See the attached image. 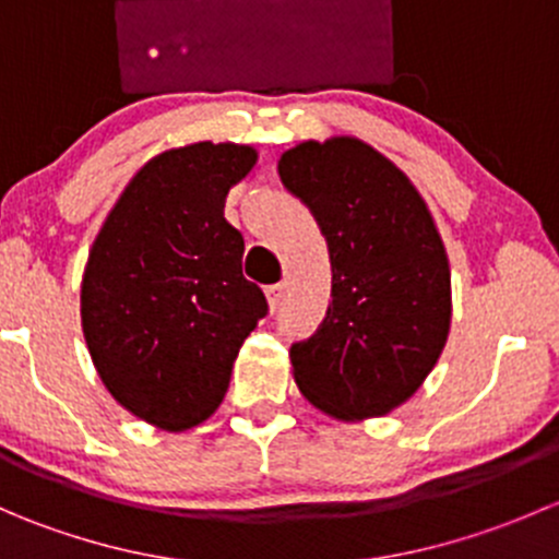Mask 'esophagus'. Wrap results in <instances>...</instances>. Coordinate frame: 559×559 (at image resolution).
I'll use <instances>...</instances> for the list:
<instances>
[{
	"label": "esophagus",
	"instance_id": "34e87169",
	"mask_svg": "<svg viewBox=\"0 0 559 559\" xmlns=\"http://www.w3.org/2000/svg\"><path fill=\"white\" fill-rule=\"evenodd\" d=\"M284 292H286V286H284V284H273V286H267V302H270V311H278L281 302H284Z\"/></svg>",
	"mask_w": 559,
	"mask_h": 559
}]
</instances>
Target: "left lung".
<instances>
[{
    "label": "left lung",
    "mask_w": 559,
    "mask_h": 559,
    "mask_svg": "<svg viewBox=\"0 0 559 559\" xmlns=\"http://www.w3.org/2000/svg\"><path fill=\"white\" fill-rule=\"evenodd\" d=\"M278 175L326 238L332 302L292 346L295 384L343 421L403 405L436 368L452 326V270L411 178L357 138L306 140Z\"/></svg>",
    "instance_id": "1"
}]
</instances>
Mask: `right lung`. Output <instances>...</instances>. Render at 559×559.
I'll return each mask as SVG.
<instances>
[{
  "label": "right lung",
  "instance_id": "obj_1",
  "mask_svg": "<svg viewBox=\"0 0 559 559\" xmlns=\"http://www.w3.org/2000/svg\"><path fill=\"white\" fill-rule=\"evenodd\" d=\"M257 148L189 143L145 162L107 213L81 281V326L118 405L167 432L216 414L233 365L267 313L224 218Z\"/></svg>",
  "mask_w": 559,
  "mask_h": 559
}]
</instances>
